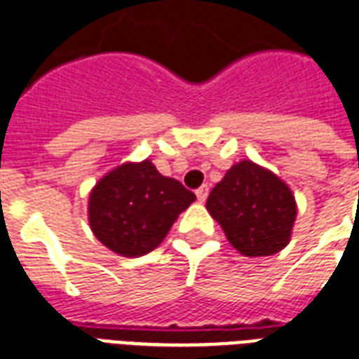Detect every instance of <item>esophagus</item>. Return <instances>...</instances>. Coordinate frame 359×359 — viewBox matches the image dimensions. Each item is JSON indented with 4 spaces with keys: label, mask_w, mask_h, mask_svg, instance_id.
<instances>
[{
    "label": "esophagus",
    "mask_w": 359,
    "mask_h": 359,
    "mask_svg": "<svg viewBox=\"0 0 359 359\" xmlns=\"http://www.w3.org/2000/svg\"><path fill=\"white\" fill-rule=\"evenodd\" d=\"M196 196H198V199L203 203L205 199H207V196H209V186L203 184V186H199L198 190H196Z\"/></svg>",
    "instance_id": "1"
}]
</instances>
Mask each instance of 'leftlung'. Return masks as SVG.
<instances>
[{
	"label": "left lung",
	"mask_w": 359,
	"mask_h": 359,
	"mask_svg": "<svg viewBox=\"0 0 359 359\" xmlns=\"http://www.w3.org/2000/svg\"><path fill=\"white\" fill-rule=\"evenodd\" d=\"M207 210L243 256H271L290 243L295 198L288 186L254 161L235 163L212 188Z\"/></svg>",
	"instance_id": "left-lung-1"
}]
</instances>
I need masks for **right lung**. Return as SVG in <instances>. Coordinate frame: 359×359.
I'll return each mask as SVG.
<instances>
[{
  "instance_id": "obj_1",
  "label": "right lung",
  "mask_w": 359,
  "mask_h": 359,
  "mask_svg": "<svg viewBox=\"0 0 359 359\" xmlns=\"http://www.w3.org/2000/svg\"><path fill=\"white\" fill-rule=\"evenodd\" d=\"M194 199V191L179 180L163 177L150 160L124 163L90 191V228L113 252L137 258L165 239Z\"/></svg>"
}]
</instances>
